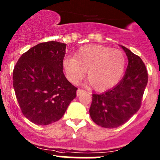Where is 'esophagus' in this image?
Wrapping results in <instances>:
<instances>
[{"instance_id":"1","label":"esophagus","mask_w":160,"mask_h":160,"mask_svg":"<svg viewBox=\"0 0 160 160\" xmlns=\"http://www.w3.org/2000/svg\"><path fill=\"white\" fill-rule=\"evenodd\" d=\"M83 93H85V90H81V89H78V90H77V96H79V95L82 94Z\"/></svg>"}]
</instances>
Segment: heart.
Here are the masks:
<instances>
[{"instance_id": "obj_1", "label": "heart", "mask_w": 160, "mask_h": 160, "mask_svg": "<svg viewBox=\"0 0 160 160\" xmlns=\"http://www.w3.org/2000/svg\"><path fill=\"white\" fill-rule=\"evenodd\" d=\"M125 56L121 51L102 45L90 44L79 48L74 58L67 56L62 67L67 80L78 84L86 74L97 91L104 92L115 86L125 70Z\"/></svg>"}]
</instances>
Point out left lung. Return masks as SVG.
<instances>
[{
	"label": "left lung",
	"instance_id": "1",
	"mask_svg": "<svg viewBox=\"0 0 160 160\" xmlns=\"http://www.w3.org/2000/svg\"><path fill=\"white\" fill-rule=\"evenodd\" d=\"M121 47L128 60L124 77L110 90L92 95L90 117L103 128H117L137 113L148 84V70L141 58L125 47Z\"/></svg>",
	"mask_w": 160,
	"mask_h": 160
}]
</instances>
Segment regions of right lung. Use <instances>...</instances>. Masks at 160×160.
Instances as JSON below:
<instances>
[{
    "mask_svg": "<svg viewBox=\"0 0 160 160\" xmlns=\"http://www.w3.org/2000/svg\"><path fill=\"white\" fill-rule=\"evenodd\" d=\"M66 43L50 41L21 55L12 73L17 102L24 117L36 124L58 121L76 97L77 88L66 78L62 67Z\"/></svg>",
    "mask_w": 160,
    "mask_h": 160,
    "instance_id": "right-lung-1",
    "label": "right lung"
}]
</instances>
